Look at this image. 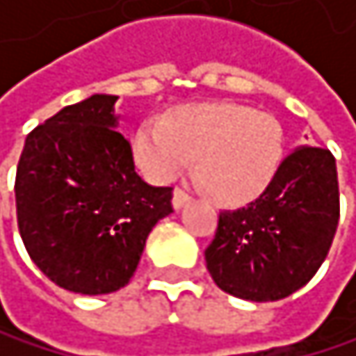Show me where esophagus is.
Returning <instances> with one entry per match:
<instances>
[{
    "label": "esophagus",
    "mask_w": 356,
    "mask_h": 356,
    "mask_svg": "<svg viewBox=\"0 0 356 356\" xmlns=\"http://www.w3.org/2000/svg\"><path fill=\"white\" fill-rule=\"evenodd\" d=\"M190 202V194L188 192H184V190H175L172 192V207L179 211L184 204H188Z\"/></svg>",
    "instance_id": "34e87169"
}]
</instances>
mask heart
Here are the masks:
<instances>
[{"mask_svg": "<svg viewBox=\"0 0 356 356\" xmlns=\"http://www.w3.org/2000/svg\"><path fill=\"white\" fill-rule=\"evenodd\" d=\"M132 156L154 184L175 181L194 158L202 188L220 204L241 207L275 179L284 132L275 117L245 104H181L162 121H143L132 138Z\"/></svg>", "mask_w": 356, "mask_h": 356, "instance_id": "obj_1", "label": "heart"}]
</instances>
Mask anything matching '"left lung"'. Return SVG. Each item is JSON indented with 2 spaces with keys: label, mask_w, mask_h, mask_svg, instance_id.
I'll return each mask as SVG.
<instances>
[{
  "label": "left lung",
  "mask_w": 356,
  "mask_h": 356,
  "mask_svg": "<svg viewBox=\"0 0 356 356\" xmlns=\"http://www.w3.org/2000/svg\"><path fill=\"white\" fill-rule=\"evenodd\" d=\"M337 220L333 154L321 147H297L254 202L220 213L216 237L204 250L207 269L232 297L284 299L321 269Z\"/></svg>",
  "instance_id": "left-lung-1"
}]
</instances>
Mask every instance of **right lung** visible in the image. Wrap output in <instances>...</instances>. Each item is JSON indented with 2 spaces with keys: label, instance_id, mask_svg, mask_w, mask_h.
Returning <instances> with one entry per match:
<instances>
[{
  "label": "right lung",
  "instance_id": "1",
  "mask_svg": "<svg viewBox=\"0 0 356 356\" xmlns=\"http://www.w3.org/2000/svg\"><path fill=\"white\" fill-rule=\"evenodd\" d=\"M117 95L95 93L29 132L17 166V220L29 258L79 295H108L130 282L172 188L134 170L117 132Z\"/></svg>",
  "mask_w": 356,
  "mask_h": 356
}]
</instances>
